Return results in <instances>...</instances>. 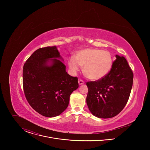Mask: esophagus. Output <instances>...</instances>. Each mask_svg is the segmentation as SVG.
Masks as SVG:
<instances>
[{"label":"esophagus","instance_id":"esophagus-1","mask_svg":"<svg viewBox=\"0 0 150 150\" xmlns=\"http://www.w3.org/2000/svg\"><path fill=\"white\" fill-rule=\"evenodd\" d=\"M78 83L79 85H82L83 83H84V81L83 80H82L81 79H78Z\"/></svg>","mask_w":150,"mask_h":150}]
</instances>
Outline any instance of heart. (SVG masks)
Segmentation results:
<instances>
[{"mask_svg": "<svg viewBox=\"0 0 150 150\" xmlns=\"http://www.w3.org/2000/svg\"><path fill=\"white\" fill-rule=\"evenodd\" d=\"M69 68L74 73L83 66V71L90 79H99L110 71L113 58L108 51L100 49H85L79 51L76 56H72L68 61Z\"/></svg>", "mask_w": 150, "mask_h": 150, "instance_id": "heart-1", "label": "heart"}]
</instances>
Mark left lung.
Returning <instances> with one entry per match:
<instances>
[{
	"instance_id": "left-lung-1",
	"label": "left lung",
	"mask_w": 150,
	"mask_h": 150,
	"mask_svg": "<svg viewBox=\"0 0 150 150\" xmlns=\"http://www.w3.org/2000/svg\"><path fill=\"white\" fill-rule=\"evenodd\" d=\"M116 57L105 76L87 82V104L92 114L99 118H112L118 115L130 96L133 72L123 56L116 55Z\"/></svg>"
}]
</instances>
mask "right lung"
Masks as SVG:
<instances>
[{
	"label": "right lung",
	"instance_id": "right-lung-1",
	"mask_svg": "<svg viewBox=\"0 0 150 150\" xmlns=\"http://www.w3.org/2000/svg\"><path fill=\"white\" fill-rule=\"evenodd\" d=\"M56 46L36 50L23 67L25 96L31 108L49 117L60 115L68 106L71 93L78 87V78L66 72V66ZM52 58V64L47 65Z\"/></svg>",
	"mask_w": 150,
	"mask_h": 150
}]
</instances>
